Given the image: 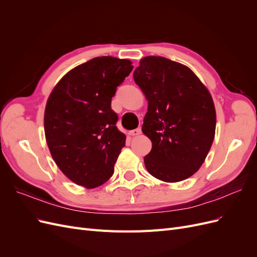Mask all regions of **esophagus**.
Instances as JSON below:
<instances>
[{
	"instance_id": "34e87169",
	"label": "esophagus",
	"mask_w": 257,
	"mask_h": 257,
	"mask_svg": "<svg viewBox=\"0 0 257 257\" xmlns=\"http://www.w3.org/2000/svg\"><path fill=\"white\" fill-rule=\"evenodd\" d=\"M128 134H130L131 136H138V135H141V134H142V128H141V127L135 128V130H133V131H131Z\"/></svg>"
}]
</instances>
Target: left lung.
Wrapping results in <instances>:
<instances>
[{"label": "left lung", "mask_w": 257, "mask_h": 257, "mask_svg": "<svg viewBox=\"0 0 257 257\" xmlns=\"http://www.w3.org/2000/svg\"><path fill=\"white\" fill-rule=\"evenodd\" d=\"M148 100L143 133L152 149L144 161L159 180L195 174L212 146L216 114L211 94L191 69L163 57H146L133 74Z\"/></svg>", "instance_id": "8db88e82"}]
</instances>
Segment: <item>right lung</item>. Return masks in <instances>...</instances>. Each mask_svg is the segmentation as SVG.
<instances>
[{
    "mask_svg": "<svg viewBox=\"0 0 257 257\" xmlns=\"http://www.w3.org/2000/svg\"><path fill=\"white\" fill-rule=\"evenodd\" d=\"M132 69L130 60L94 58L71 69L48 97L46 142L61 172L76 184L97 188L113 174L126 137L115 126L111 98Z\"/></svg>",
    "mask_w": 257,
    "mask_h": 257,
    "instance_id": "add662e5",
    "label": "right lung"
}]
</instances>
